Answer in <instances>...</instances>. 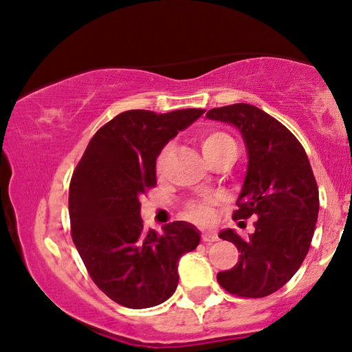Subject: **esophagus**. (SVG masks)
Returning <instances> with one entry per match:
<instances>
[{
    "instance_id": "esophagus-1",
    "label": "esophagus",
    "mask_w": 352,
    "mask_h": 352,
    "mask_svg": "<svg viewBox=\"0 0 352 352\" xmlns=\"http://www.w3.org/2000/svg\"><path fill=\"white\" fill-rule=\"evenodd\" d=\"M201 240H203L204 243L216 242V240H217V234H216V232H211V230H203V232H201Z\"/></svg>"
}]
</instances>
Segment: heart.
Masks as SVG:
<instances>
[{"label": "heart", "instance_id": "obj_1", "mask_svg": "<svg viewBox=\"0 0 352 352\" xmlns=\"http://www.w3.org/2000/svg\"><path fill=\"white\" fill-rule=\"evenodd\" d=\"M199 146H201L203 155L206 157V161L209 164L217 161V159L229 157V155H234L235 157V153H237V148H235L232 138H230L228 133L217 130H209L201 133V136H199ZM172 144H166L161 151H159L157 159H155V170L159 173L164 172V168H166L168 157H170L172 154ZM212 204H214V199L212 198L201 199V201H191L186 204L185 216L195 222L206 224V222L211 221L212 217Z\"/></svg>", "mask_w": 352, "mask_h": 352}]
</instances>
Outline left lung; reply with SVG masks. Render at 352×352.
Wrapping results in <instances>:
<instances>
[{
    "label": "left lung",
    "instance_id": "1",
    "mask_svg": "<svg viewBox=\"0 0 352 352\" xmlns=\"http://www.w3.org/2000/svg\"><path fill=\"white\" fill-rule=\"evenodd\" d=\"M206 118L242 135L248 162L234 219L256 217L247 239L234 229L219 232L240 255L237 265L217 273V281L240 297L270 296L296 274L312 242L320 206L312 167L296 136L255 105L211 109Z\"/></svg>",
    "mask_w": 352,
    "mask_h": 352
}]
</instances>
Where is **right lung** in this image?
<instances>
[{"label": "right lung", "instance_id": "1", "mask_svg": "<svg viewBox=\"0 0 352 352\" xmlns=\"http://www.w3.org/2000/svg\"><path fill=\"white\" fill-rule=\"evenodd\" d=\"M203 113H120L92 136L73 173V242L92 281L120 305L148 309L166 302L179 284L182 255L198 247L199 230L190 222L146 230L140 198L155 185L159 151Z\"/></svg>", "mask_w": 352, "mask_h": 352}]
</instances>
